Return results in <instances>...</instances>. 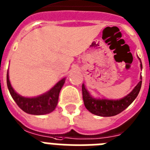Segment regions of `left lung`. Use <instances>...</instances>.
<instances>
[{
  "mask_svg": "<svg viewBox=\"0 0 150 150\" xmlns=\"http://www.w3.org/2000/svg\"><path fill=\"white\" fill-rule=\"evenodd\" d=\"M140 66L141 69H142V62ZM140 79L142 80V76H140ZM141 86H142V81H139L132 92L125 96L124 98L119 100H109V99H103H103L95 98L92 97L89 92L86 88L84 84H82L81 88H82L84 104L86 109L92 114L103 116V117L113 116L125 110L135 100V98L137 97L139 92L140 91Z\"/></svg>",
  "mask_w": 150,
  "mask_h": 150,
  "instance_id": "obj_1",
  "label": "left lung"
}]
</instances>
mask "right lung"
<instances>
[{"instance_id":"1","label":"right lung","mask_w":150,"mask_h":150,"mask_svg":"<svg viewBox=\"0 0 150 150\" xmlns=\"http://www.w3.org/2000/svg\"><path fill=\"white\" fill-rule=\"evenodd\" d=\"M65 81V78L57 82L48 92L37 97L27 98L18 95L12 88L9 81L8 71L7 73V85L10 94L20 109L31 115H45L53 112L57 106L58 96Z\"/></svg>"}]
</instances>
